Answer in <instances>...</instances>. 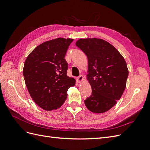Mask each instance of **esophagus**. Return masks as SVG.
Returning <instances> with one entry per match:
<instances>
[{"instance_id": "esophagus-1", "label": "esophagus", "mask_w": 150, "mask_h": 150, "mask_svg": "<svg viewBox=\"0 0 150 150\" xmlns=\"http://www.w3.org/2000/svg\"><path fill=\"white\" fill-rule=\"evenodd\" d=\"M83 79H84V78H83V76H79V77H78V78H77V81H78L79 83H82L83 81Z\"/></svg>"}]
</instances>
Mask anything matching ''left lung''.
Listing matches in <instances>:
<instances>
[{"label": "left lung", "mask_w": 150, "mask_h": 150, "mask_svg": "<svg viewBox=\"0 0 150 150\" xmlns=\"http://www.w3.org/2000/svg\"><path fill=\"white\" fill-rule=\"evenodd\" d=\"M88 60L87 79L92 94L84 101L94 113L110 110L121 98L126 86L128 69L124 57L110 43L101 39H80L76 42Z\"/></svg>", "instance_id": "left-lung-1"}]
</instances>
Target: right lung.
Wrapping results in <instances>:
<instances>
[{
	"instance_id": "add662e5",
	"label": "right lung",
	"mask_w": 150,
	"mask_h": 150,
	"mask_svg": "<svg viewBox=\"0 0 150 150\" xmlns=\"http://www.w3.org/2000/svg\"><path fill=\"white\" fill-rule=\"evenodd\" d=\"M72 39L59 38L36 47L26 58L25 83L33 101L46 111L57 110L64 103L67 91L76 80L67 76L66 52Z\"/></svg>"
}]
</instances>
